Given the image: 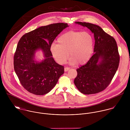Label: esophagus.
I'll list each match as a JSON object with an SVG mask.
<instances>
[{"instance_id":"1","label":"esophagus","mask_w":130,"mask_h":130,"mask_svg":"<svg viewBox=\"0 0 130 130\" xmlns=\"http://www.w3.org/2000/svg\"><path fill=\"white\" fill-rule=\"evenodd\" d=\"M69 70H70V68H68V67L64 68V72H68Z\"/></svg>"}]
</instances>
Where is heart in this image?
<instances>
[{"instance_id":"obj_1","label":"heart","mask_w":130,"mask_h":130,"mask_svg":"<svg viewBox=\"0 0 130 130\" xmlns=\"http://www.w3.org/2000/svg\"><path fill=\"white\" fill-rule=\"evenodd\" d=\"M57 42V44L51 45L50 52L59 64L65 63L70 55L71 64L84 65L93 55L94 41L93 36L88 31H69L58 37Z\"/></svg>"}]
</instances>
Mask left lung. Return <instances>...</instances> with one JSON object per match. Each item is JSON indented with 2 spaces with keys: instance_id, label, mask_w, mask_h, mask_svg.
<instances>
[{
  "instance_id": "obj_1",
  "label": "left lung",
  "mask_w": 130,
  "mask_h": 130,
  "mask_svg": "<svg viewBox=\"0 0 130 130\" xmlns=\"http://www.w3.org/2000/svg\"><path fill=\"white\" fill-rule=\"evenodd\" d=\"M75 23L89 28L93 34L95 43L93 55L86 64L76 70L74 85L85 94L99 93L109 85L119 67L120 56L116 41L99 25Z\"/></svg>"
}]
</instances>
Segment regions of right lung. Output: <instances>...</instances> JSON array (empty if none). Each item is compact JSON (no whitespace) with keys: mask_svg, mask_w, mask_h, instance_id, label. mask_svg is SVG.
Returning a JSON list of instances; mask_svg holds the SVG:
<instances>
[{"mask_svg":"<svg viewBox=\"0 0 130 130\" xmlns=\"http://www.w3.org/2000/svg\"><path fill=\"white\" fill-rule=\"evenodd\" d=\"M68 26L64 23L41 26L19 40L14 56V69L21 85L29 93L36 95L49 93L63 74L64 67L56 62L50 47L58 35ZM39 50L45 58L38 62L35 56Z\"/></svg>","mask_w":130,"mask_h":130,"instance_id":"obj_1","label":"right lung"}]
</instances>
